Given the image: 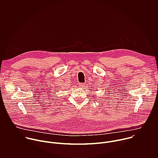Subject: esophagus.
Here are the masks:
<instances>
[{
  "label": "esophagus",
  "mask_w": 158,
  "mask_h": 158,
  "mask_svg": "<svg viewBox=\"0 0 158 158\" xmlns=\"http://www.w3.org/2000/svg\"><path fill=\"white\" fill-rule=\"evenodd\" d=\"M79 86L80 87H84V86H85V84H83V83H79Z\"/></svg>",
  "instance_id": "obj_1"
}]
</instances>
